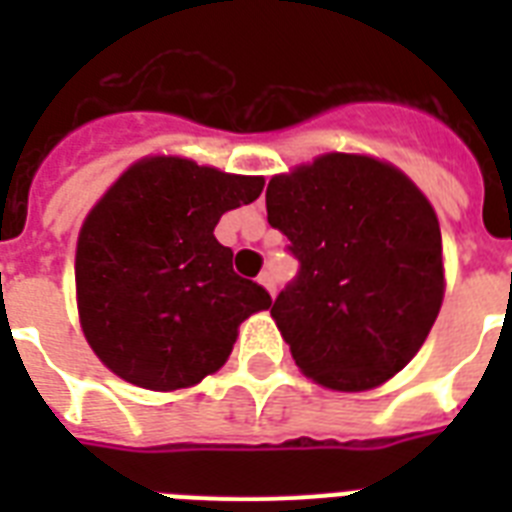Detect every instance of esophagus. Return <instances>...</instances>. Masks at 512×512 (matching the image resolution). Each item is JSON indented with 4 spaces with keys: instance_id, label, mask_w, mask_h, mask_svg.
Segmentation results:
<instances>
[{
    "instance_id": "esophagus-1",
    "label": "esophagus",
    "mask_w": 512,
    "mask_h": 512,
    "mask_svg": "<svg viewBox=\"0 0 512 512\" xmlns=\"http://www.w3.org/2000/svg\"><path fill=\"white\" fill-rule=\"evenodd\" d=\"M260 284H263L265 289H268V292H271V295H276V281H273V273L271 271H265V273H260Z\"/></svg>"
}]
</instances>
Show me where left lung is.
Returning a JSON list of instances; mask_svg holds the SVG:
<instances>
[{
	"instance_id": "8db88e82",
	"label": "left lung",
	"mask_w": 512,
	"mask_h": 512,
	"mask_svg": "<svg viewBox=\"0 0 512 512\" xmlns=\"http://www.w3.org/2000/svg\"><path fill=\"white\" fill-rule=\"evenodd\" d=\"M265 207L300 260L271 305L300 372L337 393L380 388L417 356L444 303L428 196L390 162L332 151L273 175Z\"/></svg>"
}]
</instances>
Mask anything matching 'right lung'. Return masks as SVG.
I'll use <instances>...</instances> for the list:
<instances>
[{"instance_id": "obj_1", "label": "right lung", "mask_w": 512, "mask_h": 512, "mask_svg": "<svg viewBox=\"0 0 512 512\" xmlns=\"http://www.w3.org/2000/svg\"><path fill=\"white\" fill-rule=\"evenodd\" d=\"M265 177L185 156L130 164L76 239V308L103 364L138 388H193L228 361L241 321L271 295L233 271L217 220L260 196Z\"/></svg>"}]
</instances>
